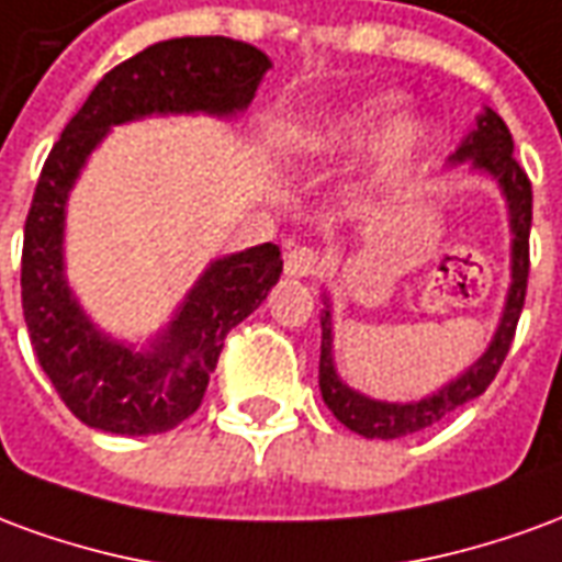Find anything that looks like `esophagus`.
Segmentation results:
<instances>
[{
    "instance_id": "obj_1",
    "label": "esophagus",
    "mask_w": 562,
    "mask_h": 562,
    "mask_svg": "<svg viewBox=\"0 0 562 562\" xmlns=\"http://www.w3.org/2000/svg\"><path fill=\"white\" fill-rule=\"evenodd\" d=\"M322 268V256L310 246H294L285 256V273L289 277H313Z\"/></svg>"
}]
</instances>
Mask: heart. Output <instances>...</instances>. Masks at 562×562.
I'll return each mask as SVG.
<instances>
[{
  "instance_id": "heart-1",
  "label": "heart",
  "mask_w": 562,
  "mask_h": 562,
  "mask_svg": "<svg viewBox=\"0 0 562 562\" xmlns=\"http://www.w3.org/2000/svg\"><path fill=\"white\" fill-rule=\"evenodd\" d=\"M403 108L401 95L382 92L361 102L330 111L310 126H301L292 135V149L310 159L355 153L370 144V168L376 173H391L409 165L424 147V126L413 116H397Z\"/></svg>"
}]
</instances>
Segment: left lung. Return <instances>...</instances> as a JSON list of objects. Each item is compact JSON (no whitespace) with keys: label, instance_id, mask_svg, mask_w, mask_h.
<instances>
[{"label":"left lung","instance_id":"1","mask_svg":"<svg viewBox=\"0 0 562 562\" xmlns=\"http://www.w3.org/2000/svg\"><path fill=\"white\" fill-rule=\"evenodd\" d=\"M470 161V171L491 177L499 192L506 198L508 232H512V282H508L503 316L496 325L491 346L484 349L482 358L470 364L458 379L446 382L442 389L427 394L422 401L389 403L367 397L352 385H346L334 364V316H330V294H322V355H318V389L322 401L328 406L334 418L346 424L355 434L367 439H401V436L418 434L430 427L448 413H454L463 403L475 401L484 389L494 382L496 370L503 367L508 346L515 340L520 310H524V294H527V273H530V222H532V189L527 173L515 159V140L503 123V116L484 108L475 116V126L460 147L448 156V165H463Z\"/></svg>","mask_w":562,"mask_h":562}]
</instances>
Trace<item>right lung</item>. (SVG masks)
Returning <instances> with one entry per match:
<instances>
[{
    "instance_id": "right-lung-1",
    "label": "right lung",
    "mask_w": 562,
    "mask_h": 562,
    "mask_svg": "<svg viewBox=\"0 0 562 562\" xmlns=\"http://www.w3.org/2000/svg\"><path fill=\"white\" fill-rule=\"evenodd\" d=\"M270 59L222 35L171 38L111 68L44 161L23 232V316L38 364L80 422L104 434H165L195 413L222 342L261 306L282 273L280 246L210 261L171 322L144 346L104 334L66 277V207L108 132L144 116L234 120L256 99Z\"/></svg>"
}]
</instances>
